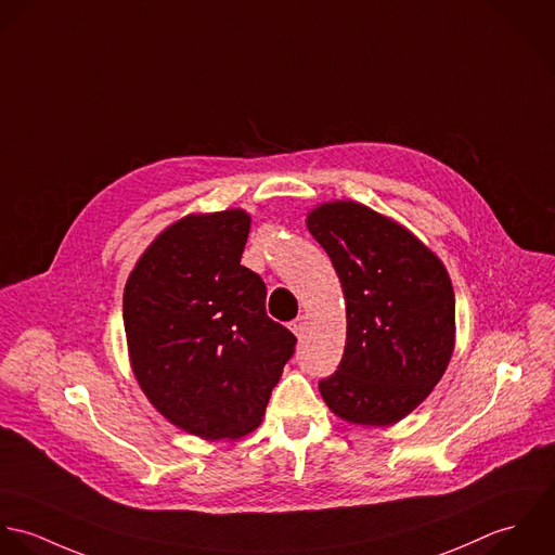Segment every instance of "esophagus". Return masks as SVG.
<instances>
[{"instance_id":"obj_1","label":"esophagus","mask_w":555,"mask_h":555,"mask_svg":"<svg viewBox=\"0 0 555 555\" xmlns=\"http://www.w3.org/2000/svg\"><path fill=\"white\" fill-rule=\"evenodd\" d=\"M289 328H292V333L300 338L302 334L307 333V318H305V315H298L294 322H289Z\"/></svg>"}]
</instances>
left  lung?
<instances>
[{
	"mask_svg": "<svg viewBox=\"0 0 555 555\" xmlns=\"http://www.w3.org/2000/svg\"><path fill=\"white\" fill-rule=\"evenodd\" d=\"M307 227L333 261L347 313L343 358L320 392L347 423L395 425L429 397L450 362V276L412 231L362 204H322Z\"/></svg>",
	"mask_w": 555,
	"mask_h": 555,
	"instance_id": "left-lung-1",
	"label": "left lung"
}]
</instances>
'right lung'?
I'll use <instances>...</instances> for the list:
<instances>
[{"label":"right lung","mask_w":555,"mask_h":555,"mask_svg":"<svg viewBox=\"0 0 555 555\" xmlns=\"http://www.w3.org/2000/svg\"><path fill=\"white\" fill-rule=\"evenodd\" d=\"M244 210L191 215L139 257L124 287L134 377L176 427L237 440L259 427L296 336L266 315V285L240 263Z\"/></svg>","instance_id":"obj_1"}]
</instances>
